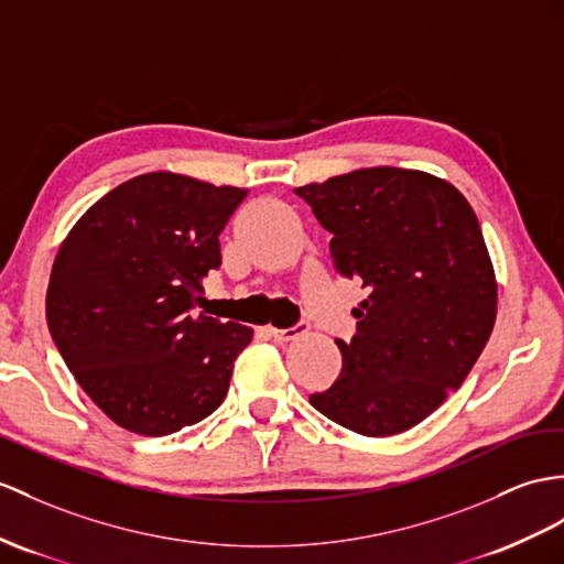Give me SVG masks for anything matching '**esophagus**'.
<instances>
[{"mask_svg":"<svg viewBox=\"0 0 564 564\" xmlns=\"http://www.w3.org/2000/svg\"><path fill=\"white\" fill-rule=\"evenodd\" d=\"M308 329V323H296L292 327H284V329H278V327H270V335L278 339V341H292L296 337H301Z\"/></svg>","mask_w":564,"mask_h":564,"instance_id":"esophagus-1","label":"esophagus"}]
</instances>
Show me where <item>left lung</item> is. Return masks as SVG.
<instances>
[{
  "label": "left lung",
  "instance_id": "obj_1",
  "mask_svg": "<svg viewBox=\"0 0 564 564\" xmlns=\"http://www.w3.org/2000/svg\"><path fill=\"white\" fill-rule=\"evenodd\" d=\"M333 235L339 274L368 296L337 339L341 373L311 404L345 429H414L469 376L496 325L498 284L476 213L445 178L368 167L294 188Z\"/></svg>",
  "mask_w": 564,
  "mask_h": 564
}]
</instances>
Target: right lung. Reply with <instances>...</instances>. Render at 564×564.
Instances as JSON below:
<instances>
[{"instance_id":"obj_1","label":"right lung","mask_w":564,"mask_h":564,"mask_svg":"<svg viewBox=\"0 0 564 564\" xmlns=\"http://www.w3.org/2000/svg\"><path fill=\"white\" fill-rule=\"evenodd\" d=\"M246 194L184 174H141L95 203L59 246L50 335L78 386L121 429L170 435L227 397L253 329L194 308Z\"/></svg>"}]
</instances>
